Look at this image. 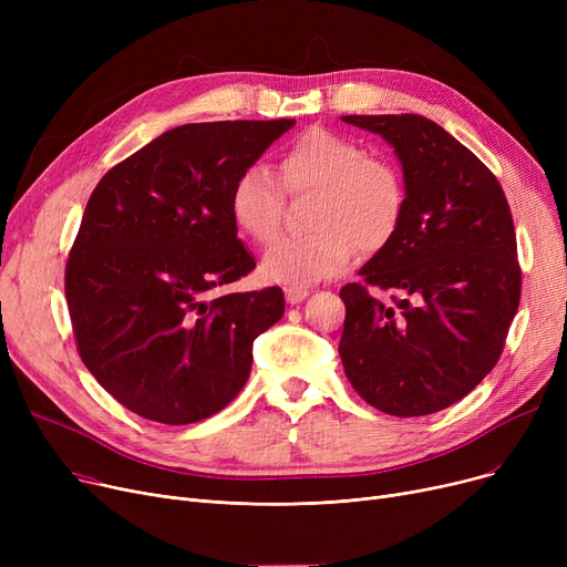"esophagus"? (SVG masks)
<instances>
[{
	"mask_svg": "<svg viewBox=\"0 0 567 567\" xmlns=\"http://www.w3.org/2000/svg\"><path fill=\"white\" fill-rule=\"evenodd\" d=\"M308 293H310L308 287H285V299H287V303H291V306H296V303H301L303 299H308Z\"/></svg>",
	"mask_w": 567,
	"mask_h": 567,
	"instance_id": "1",
	"label": "esophagus"
}]
</instances>
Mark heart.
<instances>
[{
  "label": "heart",
  "mask_w": 567,
  "mask_h": 567,
  "mask_svg": "<svg viewBox=\"0 0 567 567\" xmlns=\"http://www.w3.org/2000/svg\"><path fill=\"white\" fill-rule=\"evenodd\" d=\"M280 176L289 193L317 190L308 236H287L261 257L268 282L303 287L344 271L355 248L379 250L391 241L402 212L400 172L363 146L326 128H310L280 154ZM285 195L264 165H250L229 190V216L250 241L266 246L280 231Z\"/></svg>",
  "instance_id": "obj_1"
}]
</instances>
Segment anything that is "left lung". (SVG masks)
Instances as JSON below:
<instances>
[{
    "instance_id": "obj_1",
    "label": "left lung",
    "mask_w": 567,
    "mask_h": 567,
    "mask_svg": "<svg viewBox=\"0 0 567 567\" xmlns=\"http://www.w3.org/2000/svg\"><path fill=\"white\" fill-rule=\"evenodd\" d=\"M381 135L404 174L391 241L340 289V359L374 409L427 415L460 402L496 365L519 308L522 271L508 199L468 148L421 114H349ZM368 286L403 293L383 307Z\"/></svg>"
}]
</instances>
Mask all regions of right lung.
<instances>
[{
	"label": "right lung",
	"instance_id": "1",
	"mask_svg": "<svg viewBox=\"0 0 567 567\" xmlns=\"http://www.w3.org/2000/svg\"><path fill=\"white\" fill-rule=\"evenodd\" d=\"M293 124L172 128L89 197L66 264L78 353L142 419L190 425L225 409L250 377L255 338L282 317L280 287L212 291L255 268L229 216L236 176Z\"/></svg>",
	"mask_w": 567,
	"mask_h": 567
}]
</instances>
